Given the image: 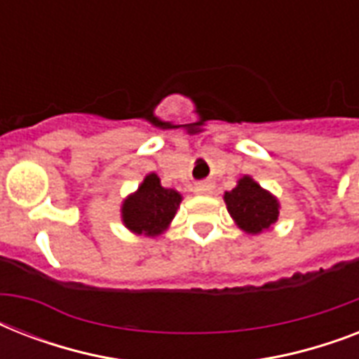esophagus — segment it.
I'll return each mask as SVG.
<instances>
[{
  "label": "esophagus",
  "mask_w": 359,
  "mask_h": 359,
  "mask_svg": "<svg viewBox=\"0 0 359 359\" xmlns=\"http://www.w3.org/2000/svg\"><path fill=\"white\" fill-rule=\"evenodd\" d=\"M214 186L210 182H201V184L196 186L197 194H201V196H208V194H212Z\"/></svg>",
  "instance_id": "1"
}]
</instances>
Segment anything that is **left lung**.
Wrapping results in <instances>:
<instances>
[{
    "label": "left lung",
    "instance_id": "left-lung-1",
    "mask_svg": "<svg viewBox=\"0 0 359 359\" xmlns=\"http://www.w3.org/2000/svg\"><path fill=\"white\" fill-rule=\"evenodd\" d=\"M224 199L231 218L248 235H259L278 222L279 201L248 175L233 190L225 191Z\"/></svg>",
    "mask_w": 359,
    "mask_h": 359
}]
</instances>
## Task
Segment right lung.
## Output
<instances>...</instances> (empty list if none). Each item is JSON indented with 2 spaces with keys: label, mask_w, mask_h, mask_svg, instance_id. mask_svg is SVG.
Wrapping results in <instances>:
<instances>
[{
  "label": "right lung",
  "mask_w": 359,
  "mask_h": 359,
  "mask_svg": "<svg viewBox=\"0 0 359 359\" xmlns=\"http://www.w3.org/2000/svg\"><path fill=\"white\" fill-rule=\"evenodd\" d=\"M180 201L179 191L163 188L158 175L149 173L140 188L123 201L121 218L135 235L158 236L169 227Z\"/></svg>",
  "instance_id": "obj_1"
}]
</instances>
